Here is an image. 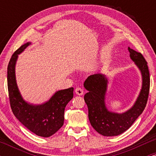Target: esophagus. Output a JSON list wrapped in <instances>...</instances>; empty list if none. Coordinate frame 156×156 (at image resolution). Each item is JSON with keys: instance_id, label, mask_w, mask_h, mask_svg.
<instances>
[{"instance_id": "34e87169", "label": "esophagus", "mask_w": 156, "mask_h": 156, "mask_svg": "<svg viewBox=\"0 0 156 156\" xmlns=\"http://www.w3.org/2000/svg\"><path fill=\"white\" fill-rule=\"evenodd\" d=\"M76 93L78 95H82L83 94V90L81 88H76Z\"/></svg>"}]
</instances>
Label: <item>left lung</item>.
I'll return each instance as SVG.
<instances>
[{
	"instance_id": "left-lung-1",
	"label": "left lung",
	"mask_w": 156,
	"mask_h": 156,
	"mask_svg": "<svg viewBox=\"0 0 156 156\" xmlns=\"http://www.w3.org/2000/svg\"><path fill=\"white\" fill-rule=\"evenodd\" d=\"M128 51L130 58L140 69L142 76V87L131 108L122 114L109 112L107 109L105 96L108 80L104 75H92L83 83L85 89L88 90L84 95V101L88 107L89 122L98 133L105 136H114L124 133L143 112L147 102L150 80L147 62L141 53L130 48Z\"/></svg>"
}]
</instances>
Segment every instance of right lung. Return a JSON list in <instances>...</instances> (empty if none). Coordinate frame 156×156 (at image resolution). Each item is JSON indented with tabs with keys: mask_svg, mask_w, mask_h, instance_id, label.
I'll return each mask as SVG.
<instances>
[{
	"mask_svg": "<svg viewBox=\"0 0 156 156\" xmlns=\"http://www.w3.org/2000/svg\"><path fill=\"white\" fill-rule=\"evenodd\" d=\"M31 42H27L16 51L7 67V84L11 108L22 124L36 135L49 137L62 127L64 109L73 98V87L59 90L48 102L42 105H32L23 99L16 83L15 64L18 54Z\"/></svg>",
	"mask_w": 156,
	"mask_h": 156,
	"instance_id": "obj_1",
	"label": "right lung"
}]
</instances>
